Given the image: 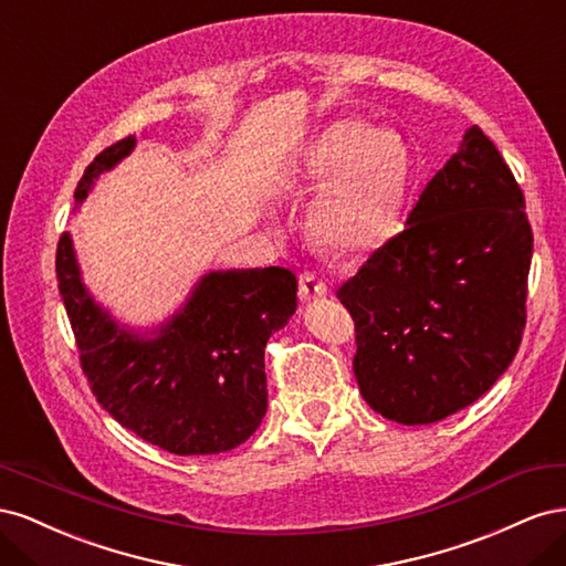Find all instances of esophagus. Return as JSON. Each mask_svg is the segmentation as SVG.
Masks as SVG:
<instances>
[{
    "mask_svg": "<svg viewBox=\"0 0 566 566\" xmlns=\"http://www.w3.org/2000/svg\"><path fill=\"white\" fill-rule=\"evenodd\" d=\"M328 283L323 279H318L316 273H302L300 276V300L302 302H312V300H321L328 295Z\"/></svg>",
    "mask_w": 566,
    "mask_h": 566,
    "instance_id": "obj_1",
    "label": "esophagus"
}]
</instances>
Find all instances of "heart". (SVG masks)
I'll return each mask as SVG.
<instances>
[{"label":"heart","mask_w":566,"mask_h":566,"mask_svg":"<svg viewBox=\"0 0 566 566\" xmlns=\"http://www.w3.org/2000/svg\"><path fill=\"white\" fill-rule=\"evenodd\" d=\"M413 179L410 148L397 132L358 119L325 127L293 169L295 191H324L312 208L321 243L339 252H373L399 231Z\"/></svg>","instance_id":"obj_1"}]
</instances>
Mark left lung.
Returning a JSON list of instances; mask_svg holds the SVG:
<instances>
[{
    "mask_svg": "<svg viewBox=\"0 0 566 566\" xmlns=\"http://www.w3.org/2000/svg\"><path fill=\"white\" fill-rule=\"evenodd\" d=\"M531 252L522 188L472 125L406 229L337 290L356 323L366 403L430 424L486 394L520 349Z\"/></svg>",
    "mask_w": 566,
    "mask_h": 566,
    "instance_id": "obj_1",
    "label": "left lung"
}]
</instances>
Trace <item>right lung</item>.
<instances>
[{"label":"right lung","mask_w":566,"mask_h":566,"mask_svg":"<svg viewBox=\"0 0 566 566\" xmlns=\"http://www.w3.org/2000/svg\"><path fill=\"white\" fill-rule=\"evenodd\" d=\"M136 136L98 153L75 188V208ZM59 290L96 401L134 434L177 455L224 453L248 441L266 413L264 347L297 310L290 269H214L177 310L153 325L115 318L82 279L73 235L56 252Z\"/></svg>","instance_id":"add662e5"}]
</instances>
